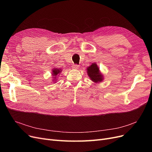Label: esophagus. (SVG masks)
<instances>
[{
    "mask_svg": "<svg viewBox=\"0 0 152 152\" xmlns=\"http://www.w3.org/2000/svg\"><path fill=\"white\" fill-rule=\"evenodd\" d=\"M72 67H73V69H79V65H73V66H72Z\"/></svg>",
    "mask_w": 152,
    "mask_h": 152,
    "instance_id": "esophagus-1",
    "label": "esophagus"
}]
</instances>
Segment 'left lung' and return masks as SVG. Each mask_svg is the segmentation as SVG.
I'll return each mask as SVG.
<instances>
[{"instance_id":"obj_1","label":"left lung","mask_w":152,"mask_h":152,"mask_svg":"<svg viewBox=\"0 0 152 152\" xmlns=\"http://www.w3.org/2000/svg\"><path fill=\"white\" fill-rule=\"evenodd\" d=\"M87 73L88 74V76L91 79V81L94 83H99L103 80V75L100 73L99 68L96 63H92L90 66L87 67Z\"/></svg>"}]
</instances>
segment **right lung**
Wrapping results in <instances>:
<instances>
[{"label":"right lung","mask_w":152,"mask_h":152,"mask_svg":"<svg viewBox=\"0 0 152 152\" xmlns=\"http://www.w3.org/2000/svg\"><path fill=\"white\" fill-rule=\"evenodd\" d=\"M61 71V69H58V68H53L52 69V76H53L54 78H55V76H57L58 74H60ZM53 80H56V79H53Z\"/></svg>","instance_id":"right-lung-1"}]
</instances>
